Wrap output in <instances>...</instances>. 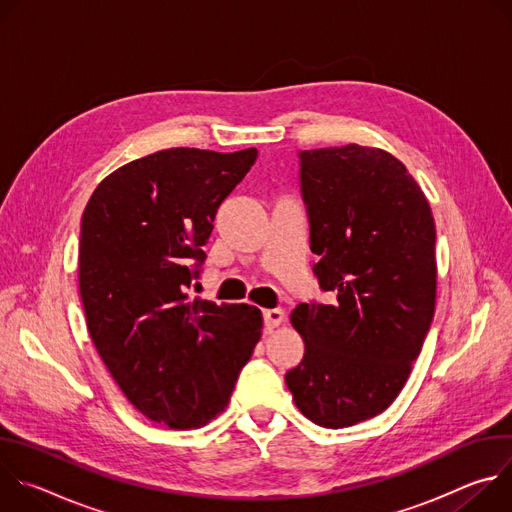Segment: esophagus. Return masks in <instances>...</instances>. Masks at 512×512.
<instances>
[{
    "instance_id": "obj_1",
    "label": "esophagus",
    "mask_w": 512,
    "mask_h": 512,
    "mask_svg": "<svg viewBox=\"0 0 512 512\" xmlns=\"http://www.w3.org/2000/svg\"><path fill=\"white\" fill-rule=\"evenodd\" d=\"M283 318H285L283 310H277V308L275 310H263V324H265L267 330L277 328L283 322Z\"/></svg>"
}]
</instances>
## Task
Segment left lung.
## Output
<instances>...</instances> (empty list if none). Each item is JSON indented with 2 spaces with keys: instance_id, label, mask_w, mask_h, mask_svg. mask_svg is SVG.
<instances>
[{
  "instance_id": "obj_1",
  "label": "left lung",
  "mask_w": 512,
  "mask_h": 512,
  "mask_svg": "<svg viewBox=\"0 0 512 512\" xmlns=\"http://www.w3.org/2000/svg\"><path fill=\"white\" fill-rule=\"evenodd\" d=\"M300 184L332 302L291 312L306 352L285 385L310 421L340 429L383 413L409 379L435 312V223L419 184L379 148L300 152Z\"/></svg>"
}]
</instances>
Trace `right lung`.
Segmentation results:
<instances>
[{
    "mask_svg": "<svg viewBox=\"0 0 512 512\" xmlns=\"http://www.w3.org/2000/svg\"><path fill=\"white\" fill-rule=\"evenodd\" d=\"M255 160V148L162 150L109 174L83 212L79 287L93 344L127 401L170 429L223 413L261 338L259 308L188 298L216 210Z\"/></svg>",
    "mask_w": 512,
    "mask_h": 512,
    "instance_id": "add662e5",
    "label": "right lung"
}]
</instances>
